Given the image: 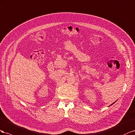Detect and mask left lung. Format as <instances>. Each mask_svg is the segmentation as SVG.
Wrapping results in <instances>:
<instances>
[{
	"label": "left lung",
	"instance_id": "obj_1",
	"mask_svg": "<svg viewBox=\"0 0 135 135\" xmlns=\"http://www.w3.org/2000/svg\"><path fill=\"white\" fill-rule=\"evenodd\" d=\"M117 101H115V102H114V103H112V104H111V105H110V106H111V105H113V104H114V103H115V102H117Z\"/></svg>",
	"mask_w": 135,
	"mask_h": 135
}]
</instances>
